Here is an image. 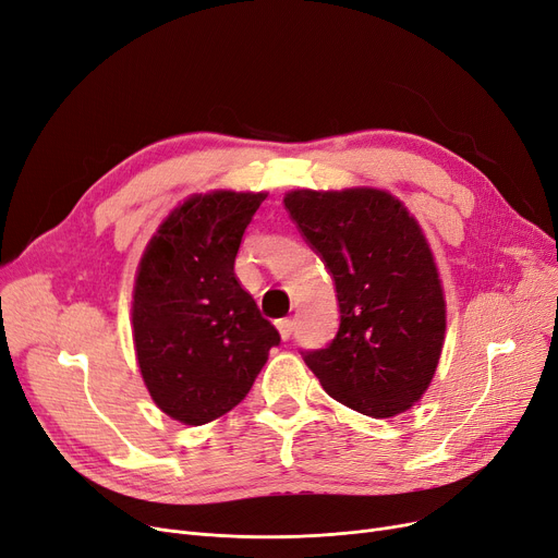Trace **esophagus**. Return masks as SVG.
<instances>
[{
	"mask_svg": "<svg viewBox=\"0 0 558 558\" xmlns=\"http://www.w3.org/2000/svg\"><path fill=\"white\" fill-rule=\"evenodd\" d=\"M277 329H279V333H281V339L283 341H288L293 337V329H295V325H293V320L291 318H281V320H277Z\"/></svg>",
	"mask_w": 558,
	"mask_h": 558,
	"instance_id": "1",
	"label": "esophagus"
}]
</instances>
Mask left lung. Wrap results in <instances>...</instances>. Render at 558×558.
Instances as JSON below:
<instances>
[{
	"label": "left lung",
	"mask_w": 558,
	"mask_h": 558,
	"mask_svg": "<svg viewBox=\"0 0 558 558\" xmlns=\"http://www.w3.org/2000/svg\"><path fill=\"white\" fill-rule=\"evenodd\" d=\"M283 206L337 286L339 331L304 350L323 389L350 410L387 418L428 389L447 331L433 252L389 192H288Z\"/></svg>",
	"instance_id": "8db88e82"
}]
</instances>
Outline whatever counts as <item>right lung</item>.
Masks as SVG:
<instances>
[{
	"label": "right lung",
	"mask_w": 558,
	"mask_h": 558,
	"mask_svg": "<svg viewBox=\"0 0 558 558\" xmlns=\"http://www.w3.org/2000/svg\"><path fill=\"white\" fill-rule=\"evenodd\" d=\"M263 202V192L196 194L142 256L132 295L140 371L155 405L187 426L233 410L281 341L233 272Z\"/></svg>",
	"instance_id": "obj_1"
}]
</instances>
